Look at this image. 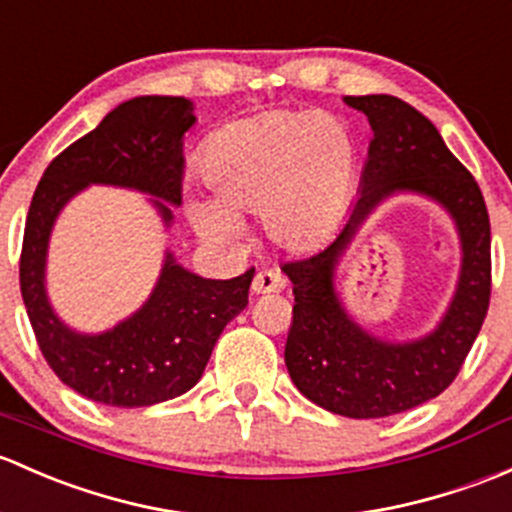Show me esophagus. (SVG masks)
Here are the masks:
<instances>
[{"mask_svg":"<svg viewBox=\"0 0 512 512\" xmlns=\"http://www.w3.org/2000/svg\"><path fill=\"white\" fill-rule=\"evenodd\" d=\"M284 287H287V279L277 270H260L255 274V279H252V292L255 294L282 292Z\"/></svg>","mask_w":512,"mask_h":512,"instance_id":"34e87169","label":"esophagus"}]
</instances>
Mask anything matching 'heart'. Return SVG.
I'll return each instance as SVG.
<instances>
[{"instance_id":"1","label":"heart","mask_w":512,"mask_h":512,"mask_svg":"<svg viewBox=\"0 0 512 512\" xmlns=\"http://www.w3.org/2000/svg\"><path fill=\"white\" fill-rule=\"evenodd\" d=\"M213 203L193 201L198 233L240 238L235 215L262 213L267 235L287 250H311L341 223L358 152L351 129L324 112L272 110L218 129L201 149Z\"/></svg>"}]
</instances>
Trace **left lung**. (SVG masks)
Wrapping results in <instances>:
<instances>
[{
    "instance_id": "1",
    "label": "left lung",
    "mask_w": 512,
    "mask_h": 512,
    "mask_svg": "<svg viewBox=\"0 0 512 512\" xmlns=\"http://www.w3.org/2000/svg\"><path fill=\"white\" fill-rule=\"evenodd\" d=\"M346 102L373 127L363 188L336 238L282 265L294 284L284 363L314 405L343 417L378 419L432 400L459 375L491 304V220L471 171L422 112L392 95H348ZM395 190H417L441 202L460 228L465 252L450 311L429 337L412 344H385L365 334L332 289V267L357 225Z\"/></svg>"
}]
</instances>
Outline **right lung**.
<instances>
[{"mask_svg": "<svg viewBox=\"0 0 512 512\" xmlns=\"http://www.w3.org/2000/svg\"><path fill=\"white\" fill-rule=\"evenodd\" d=\"M191 102L142 95L117 105L93 132L63 149L43 171L24 225L19 284L48 368L78 395L110 407H149L184 395L203 375L225 324L247 306L255 267L233 279H203L166 255L147 304L100 336L58 321L43 289L53 220L88 184L137 188L169 206L181 203L184 134L196 122Z\"/></svg>", "mask_w": 512, "mask_h": 512, "instance_id": "add662e5", "label": "right lung"}]
</instances>
